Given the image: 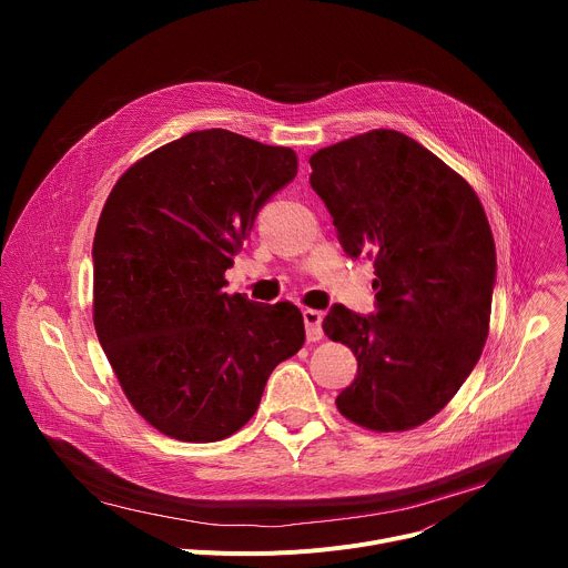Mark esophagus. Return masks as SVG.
Wrapping results in <instances>:
<instances>
[{"instance_id": "34e87169", "label": "esophagus", "mask_w": 568, "mask_h": 568, "mask_svg": "<svg viewBox=\"0 0 568 568\" xmlns=\"http://www.w3.org/2000/svg\"><path fill=\"white\" fill-rule=\"evenodd\" d=\"M303 323H305V335H307V342H318L323 337V314L318 310H303Z\"/></svg>"}]
</instances>
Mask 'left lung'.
I'll return each mask as SVG.
<instances>
[{
    "mask_svg": "<svg viewBox=\"0 0 568 568\" xmlns=\"http://www.w3.org/2000/svg\"><path fill=\"white\" fill-rule=\"evenodd\" d=\"M344 252L373 261L375 314L333 305L323 331L357 357L337 409L373 432L434 418L490 331L497 250L471 186L412 136L371 130L310 156Z\"/></svg>",
    "mask_w": 568,
    "mask_h": 568,
    "instance_id": "8db88e82",
    "label": "left lung"
}]
</instances>
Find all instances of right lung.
<instances>
[{"mask_svg": "<svg viewBox=\"0 0 568 568\" xmlns=\"http://www.w3.org/2000/svg\"><path fill=\"white\" fill-rule=\"evenodd\" d=\"M296 169L292 148L213 128L150 152L112 189L92 247L94 328L125 397L161 434H235L303 346L296 305L222 292L258 211Z\"/></svg>", "mask_w": 568, "mask_h": 568, "instance_id": "right-lung-1", "label": "right lung"}]
</instances>
